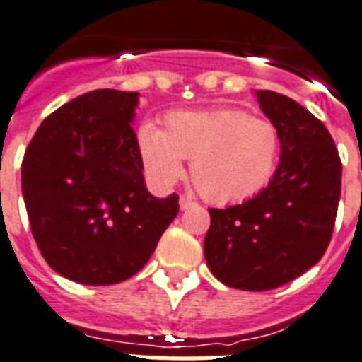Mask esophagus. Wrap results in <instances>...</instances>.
I'll return each mask as SVG.
<instances>
[{
	"mask_svg": "<svg viewBox=\"0 0 362 362\" xmlns=\"http://www.w3.org/2000/svg\"><path fill=\"white\" fill-rule=\"evenodd\" d=\"M178 204H180V209L182 211H185L187 207L194 206V202L191 199H187V197H180V200H178Z\"/></svg>",
	"mask_w": 362,
	"mask_h": 362,
	"instance_id": "obj_1",
	"label": "esophagus"
}]
</instances>
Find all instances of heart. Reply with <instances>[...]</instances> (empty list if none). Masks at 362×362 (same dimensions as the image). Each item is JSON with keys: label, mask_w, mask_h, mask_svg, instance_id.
I'll return each instance as SVG.
<instances>
[{"label": "heart", "mask_w": 362, "mask_h": 362, "mask_svg": "<svg viewBox=\"0 0 362 362\" xmlns=\"http://www.w3.org/2000/svg\"><path fill=\"white\" fill-rule=\"evenodd\" d=\"M147 177L173 185L191 160V178L204 199L237 204L262 193L281 160V133L273 122L242 109L173 111L163 129L146 122L136 133Z\"/></svg>", "instance_id": "obj_1"}]
</instances>
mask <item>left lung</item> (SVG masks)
<instances>
[{
    "label": "left lung",
    "mask_w": 362,
    "mask_h": 362,
    "mask_svg": "<svg viewBox=\"0 0 362 362\" xmlns=\"http://www.w3.org/2000/svg\"><path fill=\"white\" fill-rule=\"evenodd\" d=\"M281 133V162L262 193L209 209L204 255L229 288L266 291L315 266L332 240L342 165L328 129L295 100L255 90Z\"/></svg>",
    "instance_id": "1"
}]
</instances>
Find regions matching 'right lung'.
Masks as SVG:
<instances>
[{"instance_id": "add662e5", "label": "right lung", "mask_w": 362, "mask_h": 362, "mask_svg": "<svg viewBox=\"0 0 362 362\" xmlns=\"http://www.w3.org/2000/svg\"><path fill=\"white\" fill-rule=\"evenodd\" d=\"M138 93L96 89L49 115L25 151L21 191L33 237L56 273L107 286L151 259L178 194L147 191L133 131Z\"/></svg>"}]
</instances>
